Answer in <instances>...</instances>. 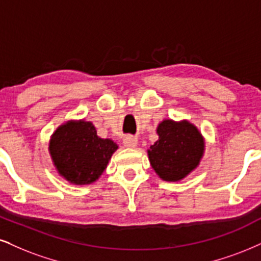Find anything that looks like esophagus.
<instances>
[{
	"label": "esophagus",
	"mask_w": 261,
	"mask_h": 261,
	"mask_svg": "<svg viewBox=\"0 0 261 261\" xmlns=\"http://www.w3.org/2000/svg\"><path fill=\"white\" fill-rule=\"evenodd\" d=\"M123 145L128 149H134L138 145V139L133 136H127L123 138Z\"/></svg>",
	"instance_id": "obj_1"
}]
</instances>
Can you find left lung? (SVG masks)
Instances as JSON below:
<instances>
[{"label": "left lung", "mask_w": 261, "mask_h": 261, "mask_svg": "<svg viewBox=\"0 0 261 261\" xmlns=\"http://www.w3.org/2000/svg\"><path fill=\"white\" fill-rule=\"evenodd\" d=\"M159 140L147 150L150 165L165 181H180L197 168L203 159L205 141L188 120L166 118L157 125Z\"/></svg>", "instance_id": "obj_1"}]
</instances>
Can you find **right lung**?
<instances>
[{
	"label": "right lung",
	"instance_id": "right-lung-1",
	"mask_svg": "<svg viewBox=\"0 0 261 261\" xmlns=\"http://www.w3.org/2000/svg\"><path fill=\"white\" fill-rule=\"evenodd\" d=\"M118 145L101 139L92 122L70 120L49 139L50 159L58 174L73 185H89L100 178Z\"/></svg>",
	"mask_w": 261,
	"mask_h": 261
}]
</instances>
